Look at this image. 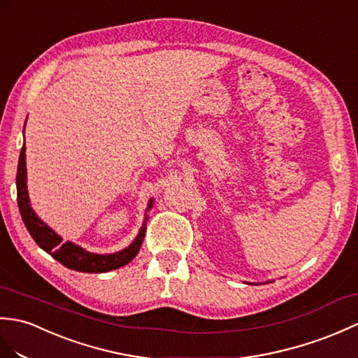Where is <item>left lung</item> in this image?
Wrapping results in <instances>:
<instances>
[{
  "instance_id": "8db88e82",
  "label": "left lung",
  "mask_w": 358,
  "mask_h": 358,
  "mask_svg": "<svg viewBox=\"0 0 358 358\" xmlns=\"http://www.w3.org/2000/svg\"><path fill=\"white\" fill-rule=\"evenodd\" d=\"M270 282H273V280L270 279V280H267V282H265V284H270Z\"/></svg>"
}]
</instances>
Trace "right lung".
<instances>
[{
	"label": "right lung",
	"instance_id": "1",
	"mask_svg": "<svg viewBox=\"0 0 358 358\" xmlns=\"http://www.w3.org/2000/svg\"><path fill=\"white\" fill-rule=\"evenodd\" d=\"M26 128V124H24ZM16 194H18V207L24 224L29 230L35 243L43 248L44 252L52 255L57 262L65 265L66 268L82 271V273H106L115 268H120L123 265L129 264L137 256L141 244H143L145 234H146V222H148V210H151L154 199L151 198L148 203L145 220L138 230L134 241L120 252L108 253V255H97L87 252L80 245L66 241L62 243V238L56 231L48 227L47 224L41 220L36 212L31 209L30 198L27 192V168H26V143H24L20 162H18V172H16Z\"/></svg>",
	"mask_w": 358,
	"mask_h": 358
}]
</instances>
